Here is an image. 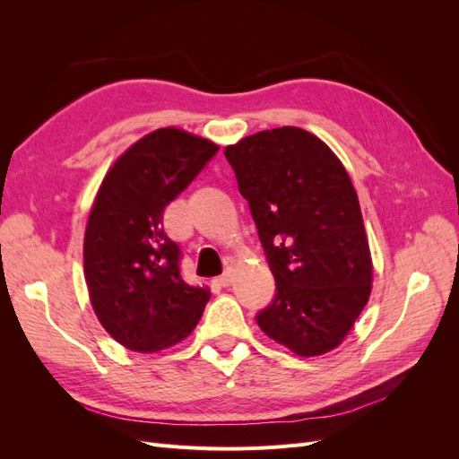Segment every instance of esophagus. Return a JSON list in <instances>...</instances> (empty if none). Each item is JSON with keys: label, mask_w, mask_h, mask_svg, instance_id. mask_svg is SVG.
<instances>
[{"label": "esophagus", "mask_w": 459, "mask_h": 459, "mask_svg": "<svg viewBox=\"0 0 459 459\" xmlns=\"http://www.w3.org/2000/svg\"><path fill=\"white\" fill-rule=\"evenodd\" d=\"M231 280H233V277H231V268H226V272L218 277V283L228 287V285H231Z\"/></svg>", "instance_id": "esophagus-1"}]
</instances>
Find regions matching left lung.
Segmentation results:
<instances>
[{
	"instance_id": "8db88e82",
	"label": "left lung",
	"mask_w": 459,
	"mask_h": 459,
	"mask_svg": "<svg viewBox=\"0 0 459 459\" xmlns=\"http://www.w3.org/2000/svg\"><path fill=\"white\" fill-rule=\"evenodd\" d=\"M224 155L275 277L258 327L299 356L331 352L362 314L373 283L349 172L327 143L297 126L247 135Z\"/></svg>"
}]
</instances>
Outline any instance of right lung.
Returning a JSON list of instances; mask_svg holds the SVG:
<instances>
[{
  "label": "right lung",
  "mask_w": 459,
  "mask_h": 459,
  "mask_svg": "<svg viewBox=\"0 0 459 459\" xmlns=\"http://www.w3.org/2000/svg\"><path fill=\"white\" fill-rule=\"evenodd\" d=\"M218 145L182 128H159L130 145L97 189L84 235L93 312L124 349L152 354L195 329L208 287L179 272L182 251L162 212L214 157Z\"/></svg>",
  "instance_id": "right-lung-1"
}]
</instances>
